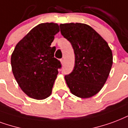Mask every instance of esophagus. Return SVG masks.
<instances>
[{
	"instance_id": "34e87169",
	"label": "esophagus",
	"mask_w": 128,
	"mask_h": 128,
	"mask_svg": "<svg viewBox=\"0 0 128 128\" xmlns=\"http://www.w3.org/2000/svg\"><path fill=\"white\" fill-rule=\"evenodd\" d=\"M60 62H61V64H64V59H60Z\"/></svg>"
}]
</instances>
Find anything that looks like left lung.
<instances>
[{
	"instance_id": "left-lung-1",
	"label": "left lung",
	"mask_w": 128,
	"mask_h": 128,
	"mask_svg": "<svg viewBox=\"0 0 128 128\" xmlns=\"http://www.w3.org/2000/svg\"><path fill=\"white\" fill-rule=\"evenodd\" d=\"M60 32L70 42L75 56L72 72L65 76L70 92L89 98L100 91L109 76L113 55L106 41L89 25L60 24Z\"/></svg>"
}]
</instances>
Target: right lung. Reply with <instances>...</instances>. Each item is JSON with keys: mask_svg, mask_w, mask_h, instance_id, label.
Instances as JSON below:
<instances>
[{"mask_svg": "<svg viewBox=\"0 0 128 128\" xmlns=\"http://www.w3.org/2000/svg\"><path fill=\"white\" fill-rule=\"evenodd\" d=\"M60 32L57 23H41L16 45L11 55L12 71L21 90L33 99L42 100L52 93L61 63L50 47Z\"/></svg>", "mask_w": 128, "mask_h": 128, "instance_id": "obj_1", "label": "right lung"}]
</instances>
